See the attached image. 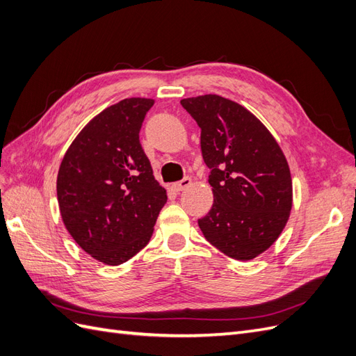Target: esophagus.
<instances>
[{"instance_id": "obj_1", "label": "esophagus", "mask_w": 356, "mask_h": 356, "mask_svg": "<svg viewBox=\"0 0 356 356\" xmlns=\"http://www.w3.org/2000/svg\"><path fill=\"white\" fill-rule=\"evenodd\" d=\"M190 184H191V179L188 177H184L181 181L174 182V184H172V188H174L175 191H182L184 188H187Z\"/></svg>"}]
</instances>
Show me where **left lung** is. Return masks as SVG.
<instances>
[{
	"instance_id": "1",
	"label": "left lung",
	"mask_w": 356,
	"mask_h": 356,
	"mask_svg": "<svg viewBox=\"0 0 356 356\" xmlns=\"http://www.w3.org/2000/svg\"><path fill=\"white\" fill-rule=\"evenodd\" d=\"M200 127L211 169V211L199 227L207 241L234 260H252L282 233L293 207V182L281 147L258 118L218 95L182 99Z\"/></svg>"
}]
</instances>
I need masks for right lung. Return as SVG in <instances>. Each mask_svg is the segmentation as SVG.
Here are the masks:
<instances>
[{"mask_svg":"<svg viewBox=\"0 0 356 356\" xmlns=\"http://www.w3.org/2000/svg\"><path fill=\"white\" fill-rule=\"evenodd\" d=\"M153 104L129 98L105 108L74 139L59 168L63 224L86 252L110 266L148 243L168 200L139 143Z\"/></svg>","mask_w":356,"mask_h":356,"instance_id":"add662e5","label":"right lung"}]
</instances>
